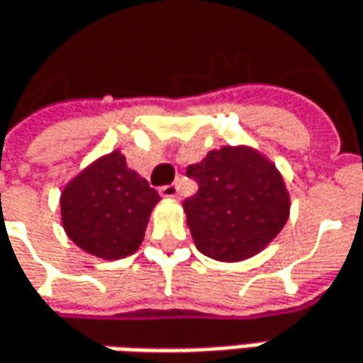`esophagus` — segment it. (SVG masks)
Listing matches in <instances>:
<instances>
[{"instance_id": "esophagus-1", "label": "esophagus", "mask_w": 363, "mask_h": 363, "mask_svg": "<svg viewBox=\"0 0 363 363\" xmlns=\"http://www.w3.org/2000/svg\"><path fill=\"white\" fill-rule=\"evenodd\" d=\"M161 198H167V200H175V198H179V188L175 186V184H169V186H163L160 189Z\"/></svg>"}]
</instances>
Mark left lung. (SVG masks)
Instances as JSON below:
<instances>
[{
    "label": "left lung",
    "mask_w": 363,
    "mask_h": 363,
    "mask_svg": "<svg viewBox=\"0 0 363 363\" xmlns=\"http://www.w3.org/2000/svg\"><path fill=\"white\" fill-rule=\"evenodd\" d=\"M186 175L198 191L184 202L196 248L220 262H240L264 250L291 212L285 179L269 157L248 145L210 151Z\"/></svg>",
    "instance_id": "left-lung-1"
}]
</instances>
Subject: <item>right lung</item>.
I'll use <instances>...</instances> for the list:
<instances>
[{
  "label": "right lung",
  "mask_w": 363,
  "mask_h": 363,
  "mask_svg": "<svg viewBox=\"0 0 363 363\" xmlns=\"http://www.w3.org/2000/svg\"><path fill=\"white\" fill-rule=\"evenodd\" d=\"M160 200L147 179L127 167L125 155L113 151L92 161L64 186V232L92 257L125 258L143 242L149 216Z\"/></svg>",
  "instance_id": "add662e5"
}]
</instances>
